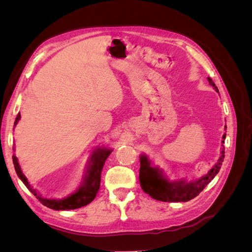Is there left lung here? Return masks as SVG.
<instances>
[{
  "label": "left lung",
  "mask_w": 252,
  "mask_h": 252,
  "mask_svg": "<svg viewBox=\"0 0 252 252\" xmlns=\"http://www.w3.org/2000/svg\"><path fill=\"white\" fill-rule=\"evenodd\" d=\"M210 85L215 88L218 93L219 89L216 84L210 78H207ZM227 127L225 126V129ZM226 138V133L223 135V141ZM220 151V157L218 163L212 167L207 174H205L199 180L186 182L185 180L169 182L163 174V170L158 169V167L151 166L148 158L143 155L140 158V184L145 192L148 193L152 199L162 202H187L192 200L193 197L199 195L202 190L207 186L209 183L216 177L220 169L224 158H225V147Z\"/></svg>",
  "instance_id": "1"
}]
</instances>
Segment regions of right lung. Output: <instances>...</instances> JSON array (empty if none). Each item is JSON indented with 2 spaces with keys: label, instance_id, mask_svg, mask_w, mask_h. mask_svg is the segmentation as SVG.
<instances>
[{
  "label": "right lung",
  "instance_id": "add662e5",
  "mask_svg": "<svg viewBox=\"0 0 252 252\" xmlns=\"http://www.w3.org/2000/svg\"><path fill=\"white\" fill-rule=\"evenodd\" d=\"M20 119H21V114L19 113L17 116L16 122H14V126L18 124ZM111 152H112V149H108L105 147H97L95 150H94L93 155H91L89 158L86 173L84 175V180L82 182L81 186L78 188L77 191L73 192L70 195H68L67 197H64L62 200L46 199V197L41 196L32 186L29 185L26 177L23 174L21 170V167L16 156H12V161H13L14 169H16L18 177L29 189V191L33 195H35L36 199L39 200L44 206H46V207L50 209H55V210H71V209L81 208L83 206H86L87 204H89L90 202H93L94 200L98 189H100L101 173H102L103 166L105 164L106 158L109 157Z\"/></svg>",
  "mask_w": 252,
  "mask_h": 252
}]
</instances>
